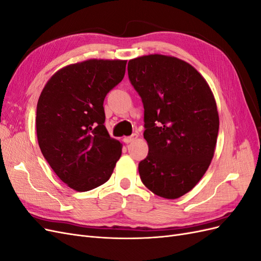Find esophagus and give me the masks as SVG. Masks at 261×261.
Instances as JSON below:
<instances>
[{"mask_svg":"<svg viewBox=\"0 0 261 261\" xmlns=\"http://www.w3.org/2000/svg\"><path fill=\"white\" fill-rule=\"evenodd\" d=\"M137 138V134H133L132 136H128V137H124L123 138V141L125 144H129V143H132V141H134Z\"/></svg>","mask_w":261,"mask_h":261,"instance_id":"1","label":"esophagus"}]
</instances>
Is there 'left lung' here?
Returning a JSON list of instances; mask_svg holds the SVG:
<instances>
[{"label": "left lung", "mask_w": 261, "mask_h": 261, "mask_svg": "<svg viewBox=\"0 0 261 261\" xmlns=\"http://www.w3.org/2000/svg\"><path fill=\"white\" fill-rule=\"evenodd\" d=\"M128 78L144 105L149 152L138 164L144 185L176 199L208 170L219 132L217 103L204 78L188 63L161 54L128 62Z\"/></svg>", "instance_id": "obj_1"}]
</instances>
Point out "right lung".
<instances>
[{
	"instance_id": "obj_1",
	"label": "right lung",
	"mask_w": 261,
	"mask_h": 261,
	"mask_svg": "<svg viewBox=\"0 0 261 261\" xmlns=\"http://www.w3.org/2000/svg\"><path fill=\"white\" fill-rule=\"evenodd\" d=\"M126 61L88 60L55 73L39 97L36 127L44 159L77 192L111 177L122 145L105 126L103 101L125 75Z\"/></svg>"
}]
</instances>
